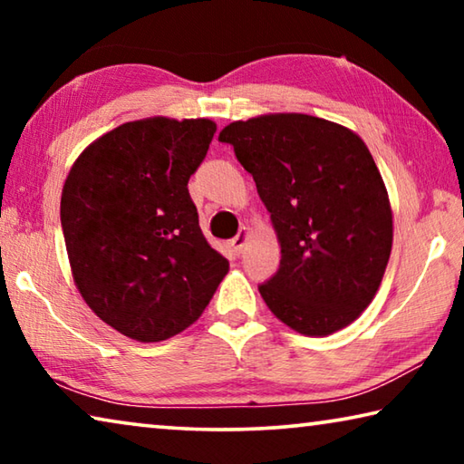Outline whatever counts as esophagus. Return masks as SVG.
I'll return each instance as SVG.
<instances>
[{
    "mask_svg": "<svg viewBox=\"0 0 464 464\" xmlns=\"http://www.w3.org/2000/svg\"><path fill=\"white\" fill-rule=\"evenodd\" d=\"M249 239H251V231H249V227H241L239 233H237V237H233V239H231V246H233V249H235V251H237V254H241V251H246Z\"/></svg>",
    "mask_w": 464,
    "mask_h": 464,
    "instance_id": "esophagus-1",
    "label": "esophagus"
}]
</instances>
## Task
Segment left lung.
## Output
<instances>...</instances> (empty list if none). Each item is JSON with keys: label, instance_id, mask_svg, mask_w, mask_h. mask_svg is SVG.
Instances as JSON below:
<instances>
[{"label": "left lung", "instance_id": "1", "mask_svg": "<svg viewBox=\"0 0 464 464\" xmlns=\"http://www.w3.org/2000/svg\"><path fill=\"white\" fill-rule=\"evenodd\" d=\"M268 208L280 268L260 286L282 324L309 337L340 332L372 303L392 247V210L371 151L354 130L298 112L227 124Z\"/></svg>", "mask_w": 464, "mask_h": 464}]
</instances>
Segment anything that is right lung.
Listing matches in <instances>:
<instances>
[{
	"label": "right lung",
	"instance_id": "add662e5",
	"mask_svg": "<svg viewBox=\"0 0 464 464\" xmlns=\"http://www.w3.org/2000/svg\"><path fill=\"white\" fill-rule=\"evenodd\" d=\"M215 132L208 119L124 122L69 169L61 225L73 282L88 307L130 340L184 332L229 272L188 192Z\"/></svg>",
	"mask_w": 464,
	"mask_h": 464
}]
</instances>
